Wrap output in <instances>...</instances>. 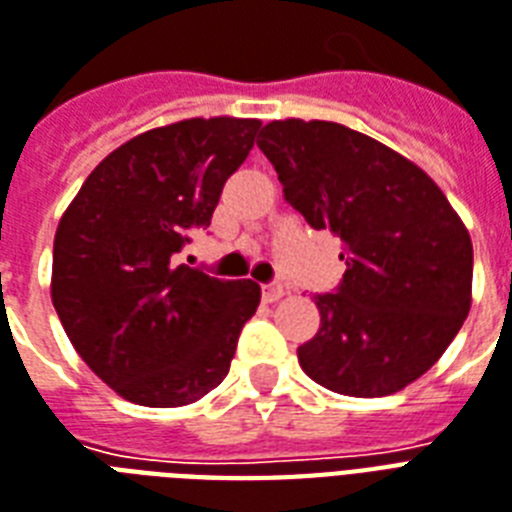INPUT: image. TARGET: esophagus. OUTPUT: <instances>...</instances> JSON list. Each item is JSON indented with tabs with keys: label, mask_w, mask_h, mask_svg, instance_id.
<instances>
[{
	"label": "esophagus",
	"mask_w": 512,
	"mask_h": 512,
	"mask_svg": "<svg viewBox=\"0 0 512 512\" xmlns=\"http://www.w3.org/2000/svg\"><path fill=\"white\" fill-rule=\"evenodd\" d=\"M287 295V287L284 284H263V300L265 303H273Z\"/></svg>",
	"instance_id": "1"
}]
</instances>
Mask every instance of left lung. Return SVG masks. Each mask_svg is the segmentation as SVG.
<instances>
[{
	"label": "left lung",
	"mask_w": 512,
	"mask_h": 512,
	"mask_svg": "<svg viewBox=\"0 0 512 512\" xmlns=\"http://www.w3.org/2000/svg\"><path fill=\"white\" fill-rule=\"evenodd\" d=\"M257 147L311 228L346 260L317 295L300 368L330 392L395 395L443 357L473 303V241L432 179L392 147L330 120H271Z\"/></svg>",
	"instance_id": "obj_1"
}]
</instances>
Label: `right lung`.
Here are the masks:
<instances>
[{"label":"right lung","mask_w":512,"mask_h":512,"mask_svg":"<svg viewBox=\"0 0 512 512\" xmlns=\"http://www.w3.org/2000/svg\"><path fill=\"white\" fill-rule=\"evenodd\" d=\"M257 128L252 117H190L144 131L88 174L58 222V319L85 365L131 403H195L228 376L260 287L214 279L174 255L209 228Z\"/></svg>","instance_id":"add662e5"}]
</instances>
